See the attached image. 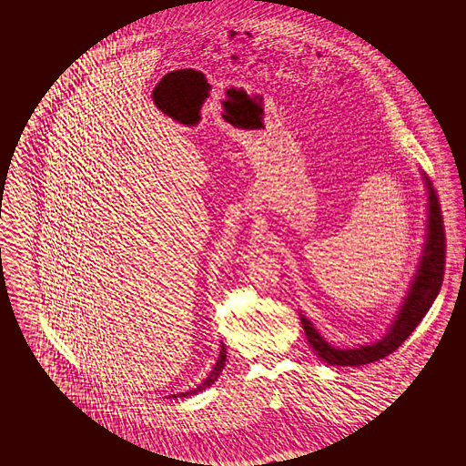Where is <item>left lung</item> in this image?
I'll return each mask as SVG.
<instances>
[{
  "mask_svg": "<svg viewBox=\"0 0 466 466\" xmlns=\"http://www.w3.org/2000/svg\"><path fill=\"white\" fill-rule=\"evenodd\" d=\"M423 179L429 189L427 242L423 248L420 267L417 269L415 280L410 287L409 296L405 299L388 335H384V339L372 345L350 349V350H339L325 341L323 337L312 328L309 319L300 314V323L306 331L310 347L328 364L357 367L388 357L409 339L411 331L422 321L427 310L431 309L434 299L438 297L442 285V277H444V265H446V232H444V220H442L438 193L427 176Z\"/></svg>",
  "mask_w": 466,
  "mask_h": 466,
  "instance_id": "1",
  "label": "left lung"
}]
</instances>
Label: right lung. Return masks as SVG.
Masks as SVG:
<instances>
[{
	"label": "right lung",
	"instance_id": "add662e5",
	"mask_svg": "<svg viewBox=\"0 0 466 466\" xmlns=\"http://www.w3.org/2000/svg\"><path fill=\"white\" fill-rule=\"evenodd\" d=\"M227 360V350L226 345L222 343V350H220V355H218V360H217V364L213 366V370L208 374V378L205 380V381L201 382L199 386H197L195 390H189V391H186V393H181L179 396H191L197 395L199 391H203V390H207L208 386H212L213 382L217 381V378L220 376V372H222V369L226 367ZM176 398V396H174Z\"/></svg>",
	"mask_w": 466,
	"mask_h": 466
}]
</instances>
